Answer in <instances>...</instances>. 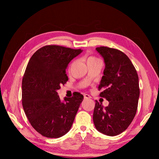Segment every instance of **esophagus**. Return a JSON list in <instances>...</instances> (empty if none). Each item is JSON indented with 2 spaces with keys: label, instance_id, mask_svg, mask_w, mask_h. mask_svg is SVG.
I'll list each match as a JSON object with an SVG mask.
<instances>
[{
  "label": "esophagus",
  "instance_id": "esophagus-1",
  "mask_svg": "<svg viewBox=\"0 0 159 159\" xmlns=\"http://www.w3.org/2000/svg\"><path fill=\"white\" fill-rule=\"evenodd\" d=\"M91 98V96L88 94H84V99L85 100H87V99H89Z\"/></svg>",
  "mask_w": 159,
  "mask_h": 159
}]
</instances>
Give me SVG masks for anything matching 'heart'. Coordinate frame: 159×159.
<instances>
[{
	"label": "heart",
	"instance_id": "b5f03b06",
	"mask_svg": "<svg viewBox=\"0 0 159 159\" xmlns=\"http://www.w3.org/2000/svg\"><path fill=\"white\" fill-rule=\"evenodd\" d=\"M96 59V58H95V57H91L88 58V59Z\"/></svg>",
	"mask_w": 159,
	"mask_h": 159
}]
</instances>
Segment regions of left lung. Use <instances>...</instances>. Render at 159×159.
Returning a JSON list of instances; mask_svg holds the SVG:
<instances>
[{
	"label": "left lung",
	"instance_id": "obj_1",
	"mask_svg": "<svg viewBox=\"0 0 159 159\" xmlns=\"http://www.w3.org/2000/svg\"><path fill=\"white\" fill-rule=\"evenodd\" d=\"M104 58L105 68L98 89L100 96L109 102L104 107L96 100L93 120L96 129L108 136H116L129 126L135 116L139 97V77L126 55L109 47L96 48Z\"/></svg>",
	"mask_w": 159,
	"mask_h": 159
}]
</instances>
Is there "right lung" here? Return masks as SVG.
<instances>
[{
  "mask_svg": "<svg viewBox=\"0 0 159 159\" xmlns=\"http://www.w3.org/2000/svg\"><path fill=\"white\" fill-rule=\"evenodd\" d=\"M82 51L45 46L33 54L27 64L22 83V107L30 124L43 137H61L72 127L83 96L74 92L61 102L57 90L68 80V63Z\"/></svg>",
  "mask_w": 159,
  "mask_h": 159,
  "instance_id": "right-lung-1",
  "label": "right lung"
}]
</instances>
